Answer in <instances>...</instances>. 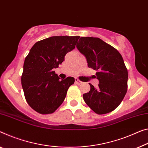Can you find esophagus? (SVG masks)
Instances as JSON below:
<instances>
[{"mask_svg": "<svg viewBox=\"0 0 148 148\" xmlns=\"http://www.w3.org/2000/svg\"><path fill=\"white\" fill-rule=\"evenodd\" d=\"M75 83L77 84V85H81V84L83 83V82L81 81H79V79H77V78L75 79Z\"/></svg>", "mask_w": 148, "mask_h": 148, "instance_id": "1", "label": "esophagus"}]
</instances>
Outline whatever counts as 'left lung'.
Masks as SVG:
<instances>
[{"mask_svg":"<svg viewBox=\"0 0 148 148\" xmlns=\"http://www.w3.org/2000/svg\"><path fill=\"white\" fill-rule=\"evenodd\" d=\"M77 48L87 59L88 67L96 70L99 87L89 83L90 90L83 94L86 104L98 114L116 108L128 88V70L117 49L99 38L81 37Z\"/></svg>","mask_w":148,"mask_h":148,"instance_id":"8db88e82","label":"left lung"}]
</instances>
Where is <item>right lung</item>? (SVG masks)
I'll return each mask as SVG.
<instances>
[{
    "mask_svg": "<svg viewBox=\"0 0 148 148\" xmlns=\"http://www.w3.org/2000/svg\"><path fill=\"white\" fill-rule=\"evenodd\" d=\"M79 36H52L33 45L24 63L21 81L29 106L42 114L55 112L64 101L75 79H60L53 69L72 51Z\"/></svg>",
    "mask_w": 148,
    "mask_h": 148,
    "instance_id": "right-lung-1",
    "label": "right lung"
}]
</instances>
